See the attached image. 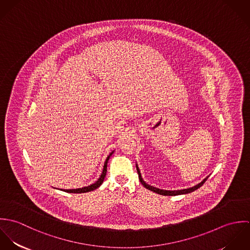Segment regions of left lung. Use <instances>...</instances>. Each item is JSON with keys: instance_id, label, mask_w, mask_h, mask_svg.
Returning a JSON list of instances; mask_svg holds the SVG:
<instances>
[{"instance_id": "obj_1", "label": "left lung", "mask_w": 250, "mask_h": 250, "mask_svg": "<svg viewBox=\"0 0 250 250\" xmlns=\"http://www.w3.org/2000/svg\"><path fill=\"white\" fill-rule=\"evenodd\" d=\"M136 167H137V171H138V174H139V178H140L141 183L143 184V187H144L145 188H147V189H149V190H151V191H154V192H156V193H158V194H161V195H180V194H187V193L192 192V191H194L195 189L199 188H200V187H201V186L206 182V180L208 179V177H209V176H207L206 178L203 179L200 183H198L197 185H195V186H193V187H191V188H183V189H177V190L161 189V188H156V187L150 186V185H148L147 183H145L143 177H142V173H141V170H140V168H139L138 164L136 165Z\"/></svg>"}]
</instances>
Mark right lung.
Here are the masks:
<instances>
[{"instance_id": "add662e5", "label": "right lung", "mask_w": 250, "mask_h": 250, "mask_svg": "<svg viewBox=\"0 0 250 250\" xmlns=\"http://www.w3.org/2000/svg\"><path fill=\"white\" fill-rule=\"evenodd\" d=\"M113 152H114V150H113V151H112V152L107 156V159H106V161H105V164H104L103 171H102V173H101L100 177L98 178V180H97L95 183H93V184H91V185H89V186H87V187H83V188H80L61 189V190H63V191H65V192H70V193H83V192L92 191V190H94V189L98 188L102 185V183L104 182V179L106 177V174H107V162H108V160H109L110 156L113 154Z\"/></svg>"}]
</instances>
